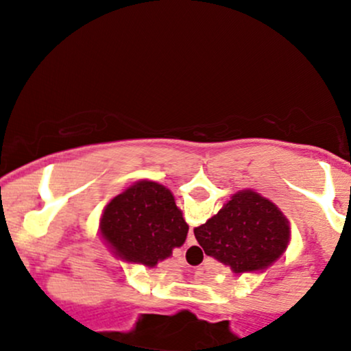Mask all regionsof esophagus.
Segmentation results:
<instances>
[{
    "label": "esophagus",
    "mask_w": 351,
    "mask_h": 351,
    "mask_svg": "<svg viewBox=\"0 0 351 351\" xmlns=\"http://www.w3.org/2000/svg\"><path fill=\"white\" fill-rule=\"evenodd\" d=\"M186 244H188V245H193V244H196L195 234H193V229H189V231H188V237H186Z\"/></svg>",
    "instance_id": "esophagus-1"
}]
</instances>
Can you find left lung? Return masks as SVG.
<instances>
[{
    "label": "left lung",
    "mask_w": 351,
    "mask_h": 351,
    "mask_svg": "<svg viewBox=\"0 0 351 351\" xmlns=\"http://www.w3.org/2000/svg\"><path fill=\"white\" fill-rule=\"evenodd\" d=\"M100 232L122 259L153 267L184 243L188 224L167 188L138 181L107 204Z\"/></svg>",
    "instance_id": "1"
}]
</instances>
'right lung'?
I'll return each instance as SVG.
<instances>
[{"label": "right lung", "instance_id": "obj_1", "mask_svg": "<svg viewBox=\"0 0 351 351\" xmlns=\"http://www.w3.org/2000/svg\"><path fill=\"white\" fill-rule=\"evenodd\" d=\"M208 256L236 274L261 271L287 249L289 221L276 204L252 189L239 191L215 217L195 229Z\"/></svg>", "mask_w": 351, "mask_h": 351}]
</instances>
